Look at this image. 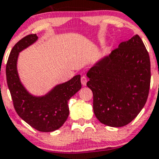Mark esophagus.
<instances>
[{"label": "esophagus", "mask_w": 159, "mask_h": 159, "mask_svg": "<svg viewBox=\"0 0 159 159\" xmlns=\"http://www.w3.org/2000/svg\"><path fill=\"white\" fill-rule=\"evenodd\" d=\"M81 85H83V86H85V85H86V83H87V78H86L85 76H82L81 78Z\"/></svg>", "instance_id": "34e87169"}]
</instances>
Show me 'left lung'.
Wrapping results in <instances>:
<instances>
[{
	"mask_svg": "<svg viewBox=\"0 0 159 159\" xmlns=\"http://www.w3.org/2000/svg\"><path fill=\"white\" fill-rule=\"evenodd\" d=\"M93 95V112L104 125L121 127L133 121L146 102L150 61L138 34L122 41L86 74Z\"/></svg>",
	"mask_w": 159,
	"mask_h": 159,
	"instance_id": "obj_1",
	"label": "left lung"
}]
</instances>
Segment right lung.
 <instances>
[{
  "instance_id": "right-lung-1",
  "label": "right lung",
  "mask_w": 159,
  "mask_h": 159,
  "mask_svg": "<svg viewBox=\"0 0 159 159\" xmlns=\"http://www.w3.org/2000/svg\"><path fill=\"white\" fill-rule=\"evenodd\" d=\"M37 34H30L13 46L6 65V79L15 110L21 119L41 132L57 130L68 118V102L81 89V75L57 84L41 96L32 94L20 81L17 71L19 53L38 41Z\"/></svg>"
}]
</instances>
